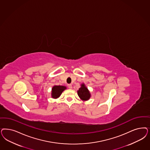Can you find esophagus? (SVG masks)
<instances>
[{
	"instance_id": "esophagus-1",
	"label": "esophagus",
	"mask_w": 150,
	"mask_h": 150,
	"mask_svg": "<svg viewBox=\"0 0 150 150\" xmlns=\"http://www.w3.org/2000/svg\"><path fill=\"white\" fill-rule=\"evenodd\" d=\"M68 87L69 88V89H72V85L69 84H68Z\"/></svg>"
}]
</instances>
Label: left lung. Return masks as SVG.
<instances>
[{"label": "left lung", "instance_id": "1", "mask_svg": "<svg viewBox=\"0 0 150 150\" xmlns=\"http://www.w3.org/2000/svg\"><path fill=\"white\" fill-rule=\"evenodd\" d=\"M77 93L78 96L81 98V99H82L84 101L89 100L91 96L90 92L87 87H86L84 83H82L81 84V87L78 91Z\"/></svg>", "mask_w": 150, "mask_h": 150}]
</instances>
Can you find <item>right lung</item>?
<instances>
[{
  "label": "right lung",
  "instance_id": "1",
  "mask_svg": "<svg viewBox=\"0 0 150 150\" xmlns=\"http://www.w3.org/2000/svg\"><path fill=\"white\" fill-rule=\"evenodd\" d=\"M66 89V87L63 86H54L52 88L51 97L54 99L58 98V97L61 95L63 91H64Z\"/></svg>",
  "mask_w": 150,
  "mask_h": 150
}]
</instances>
